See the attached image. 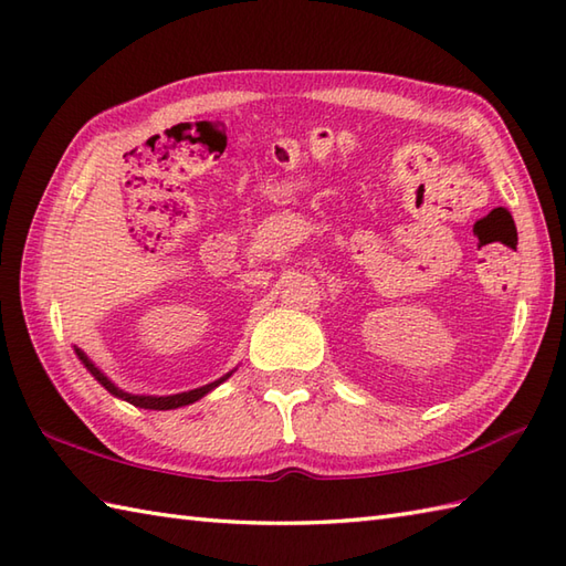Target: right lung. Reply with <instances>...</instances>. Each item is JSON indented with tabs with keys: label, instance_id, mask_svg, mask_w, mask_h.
Instances as JSON below:
<instances>
[{
	"label": "right lung",
	"instance_id": "1",
	"mask_svg": "<svg viewBox=\"0 0 566 566\" xmlns=\"http://www.w3.org/2000/svg\"><path fill=\"white\" fill-rule=\"evenodd\" d=\"M77 355H80V359L84 363V367H87L90 371H92V377L97 379L102 387L109 391V394H114V396H118V399H124V401H128V403H134V406H138V408H153V411H170V408H179V406H187V403H195V401H199L203 394H209L213 387H219L221 381H226L228 377L231 375H226L223 379H219V381H213V384H207V387H199V389H191V391H185V394H175V396H136V394H126V391H122L118 387H114V384L106 379L102 371L94 367L87 357H84L80 350H77Z\"/></svg>",
	"mask_w": 566,
	"mask_h": 566
}]
</instances>
